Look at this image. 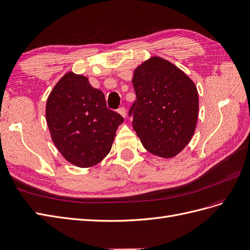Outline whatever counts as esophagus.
Masks as SVG:
<instances>
[{
    "label": "esophagus",
    "mask_w": 250,
    "mask_h": 250,
    "mask_svg": "<svg viewBox=\"0 0 250 250\" xmlns=\"http://www.w3.org/2000/svg\"><path fill=\"white\" fill-rule=\"evenodd\" d=\"M118 113H119L124 118L126 117V110H125V107H124V106L119 107V108H118Z\"/></svg>",
    "instance_id": "1"
}]
</instances>
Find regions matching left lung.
I'll list each match as a JSON object with an SVG mask.
<instances>
[{
    "label": "left lung",
    "mask_w": 250,
    "mask_h": 250,
    "mask_svg": "<svg viewBox=\"0 0 250 250\" xmlns=\"http://www.w3.org/2000/svg\"><path fill=\"white\" fill-rule=\"evenodd\" d=\"M136 101L130 108L133 127L145 149L172 158L193 136L198 117L197 88L173 63L151 57L134 70Z\"/></svg>",
    "instance_id": "8db88e82"
}]
</instances>
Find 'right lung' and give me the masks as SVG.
Listing matches in <instances>:
<instances>
[{"label":"right lung","instance_id":"right-lung-1","mask_svg":"<svg viewBox=\"0 0 250 250\" xmlns=\"http://www.w3.org/2000/svg\"><path fill=\"white\" fill-rule=\"evenodd\" d=\"M45 116L53 143L68 163L80 168L97 165L111 151L124 118L108 110L104 94L85 76L68 72L50 92Z\"/></svg>","mask_w":250,"mask_h":250}]
</instances>
